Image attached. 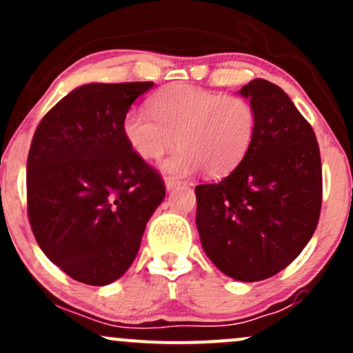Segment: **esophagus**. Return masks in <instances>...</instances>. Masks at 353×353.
I'll return each instance as SVG.
<instances>
[{"mask_svg":"<svg viewBox=\"0 0 353 353\" xmlns=\"http://www.w3.org/2000/svg\"><path fill=\"white\" fill-rule=\"evenodd\" d=\"M179 184H181V181L176 179V177H171V176L165 177V188H168V190L177 188Z\"/></svg>","mask_w":353,"mask_h":353,"instance_id":"obj_1","label":"esophagus"}]
</instances>
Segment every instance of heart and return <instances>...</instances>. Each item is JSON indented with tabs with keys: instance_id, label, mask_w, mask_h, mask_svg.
Here are the masks:
<instances>
[{
	"instance_id": "heart-1",
	"label": "heart",
	"mask_w": 353,
	"mask_h": 353,
	"mask_svg": "<svg viewBox=\"0 0 353 353\" xmlns=\"http://www.w3.org/2000/svg\"><path fill=\"white\" fill-rule=\"evenodd\" d=\"M151 110L124 117L128 144L145 161H157L176 148L165 163L176 174L202 169L208 177H224L245 159L257 131V114L249 99L221 94L189 84H172L157 92Z\"/></svg>"
}]
</instances>
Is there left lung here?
<instances>
[{
	"label": "left lung",
	"mask_w": 353,
	"mask_h": 353,
	"mask_svg": "<svg viewBox=\"0 0 353 353\" xmlns=\"http://www.w3.org/2000/svg\"><path fill=\"white\" fill-rule=\"evenodd\" d=\"M241 94L257 114L254 143L228 177L197 185L196 224L221 272L257 282L285 269L314 236L322 163L314 129L281 88L254 79Z\"/></svg>",
	"instance_id": "8db88e82"
}]
</instances>
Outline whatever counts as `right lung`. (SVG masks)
<instances>
[{
  "label": "right lung",
  "mask_w": 353,
  "mask_h": 353,
  "mask_svg": "<svg viewBox=\"0 0 353 353\" xmlns=\"http://www.w3.org/2000/svg\"><path fill=\"white\" fill-rule=\"evenodd\" d=\"M144 83L81 86L36 128L26 164L36 242L74 281L108 285L134 262L165 196L163 176L132 151L123 124Z\"/></svg>",
  "instance_id": "obj_1"
}]
</instances>
